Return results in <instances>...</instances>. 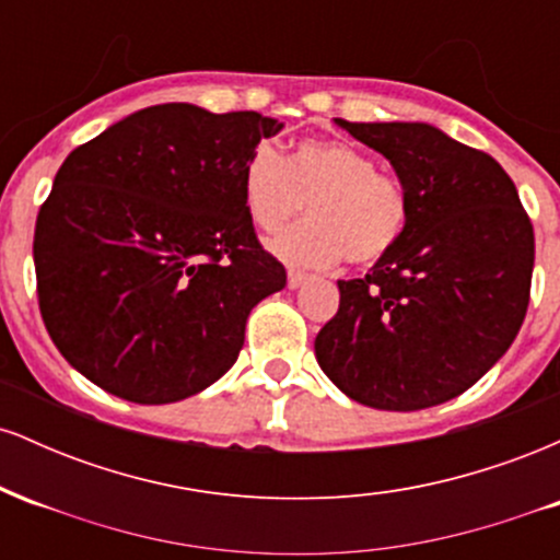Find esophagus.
I'll use <instances>...</instances> for the list:
<instances>
[{"label":"esophagus","mask_w":560,"mask_h":560,"mask_svg":"<svg viewBox=\"0 0 560 560\" xmlns=\"http://www.w3.org/2000/svg\"><path fill=\"white\" fill-rule=\"evenodd\" d=\"M307 281V273H302V271H294V268H289V273H287V284H289V289H298V287H302Z\"/></svg>","instance_id":"34e87169"}]
</instances>
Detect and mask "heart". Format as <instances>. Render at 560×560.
<instances>
[{
	"instance_id": "b5f03b06",
	"label": "heart",
	"mask_w": 560,
	"mask_h": 560,
	"mask_svg": "<svg viewBox=\"0 0 560 560\" xmlns=\"http://www.w3.org/2000/svg\"><path fill=\"white\" fill-rule=\"evenodd\" d=\"M242 199L262 231L284 226L305 202L307 221L271 242L276 258L300 268L382 260L408 221L402 184L345 141H300L287 160L262 141L242 168Z\"/></svg>"
}]
</instances>
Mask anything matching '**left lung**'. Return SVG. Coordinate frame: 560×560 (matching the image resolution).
Returning a JSON list of instances; mask_svg holds the SVG:
<instances>
[{
	"instance_id": "1",
	"label": "left lung",
	"mask_w": 560,
	"mask_h": 560,
	"mask_svg": "<svg viewBox=\"0 0 560 560\" xmlns=\"http://www.w3.org/2000/svg\"><path fill=\"white\" fill-rule=\"evenodd\" d=\"M389 160L408 197L395 247L363 279L337 281L316 337L324 374L355 402L421 410L479 382L522 329L535 231L498 160L429 124H350Z\"/></svg>"
}]
</instances>
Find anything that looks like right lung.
I'll return each instance as SVG.
<instances>
[{"mask_svg": "<svg viewBox=\"0 0 560 560\" xmlns=\"http://www.w3.org/2000/svg\"><path fill=\"white\" fill-rule=\"evenodd\" d=\"M281 128L168 102L70 152L38 210L34 266L44 326L79 374L163 405L236 363L249 311L287 287L242 199L249 152Z\"/></svg>", "mask_w": 560, "mask_h": 560, "instance_id": "1", "label": "right lung"}]
</instances>
